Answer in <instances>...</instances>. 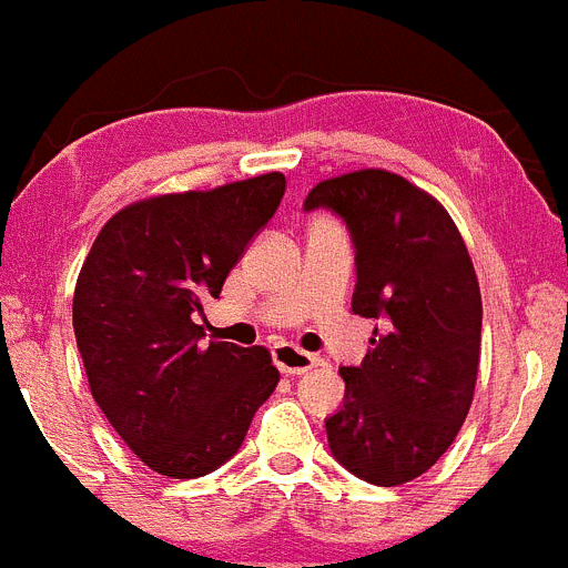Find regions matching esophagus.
<instances>
[{
  "instance_id": "esophagus-1",
  "label": "esophagus",
  "mask_w": 568,
  "mask_h": 568,
  "mask_svg": "<svg viewBox=\"0 0 568 568\" xmlns=\"http://www.w3.org/2000/svg\"><path fill=\"white\" fill-rule=\"evenodd\" d=\"M274 364H277L280 373L285 375H305L316 364V356L305 353V349L294 347V344H277L272 353Z\"/></svg>"
}]
</instances>
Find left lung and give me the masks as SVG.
Returning a JSON list of instances; mask_svg holds the SVG:
<instances>
[{
	"label": "left lung",
	"instance_id": "left-lung-1",
	"mask_svg": "<svg viewBox=\"0 0 568 568\" xmlns=\"http://www.w3.org/2000/svg\"><path fill=\"white\" fill-rule=\"evenodd\" d=\"M333 210L356 246L353 314L378 320L358 367H342L344 406L327 417L338 465L369 485L426 474L468 417L479 373L481 294L452 215L378 168L316 184L305 210Z\"/></svg>",
	"mask_w": 568,
	"mask_h": 568
}]
</instances>
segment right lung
I'll use <instances>...</instances> for the list:
<instances>
[{"label":"right lung","instance_id":"right-lung-1","mask_svg":"<svg viewBox=\"0 0 568 568\" xmlns=\"http://www.w3.org/2000/svg\"><path fill=\"white\" fill-rule=\"evenodd\" d=\"M283 193V173H263L142 199L105 221L78 274L72 325L89 389L156 474L195 479L235 457L277 386L266 347H204L199 316Z\"/></svg>","mask_w":568,"mask_h":568}]
</instances>
